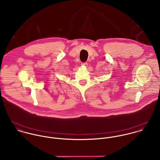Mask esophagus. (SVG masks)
Returning a JSON list of instances; mask_svg holds the SVG:
<instances>
[{
  "label": "esophagus",
  "instance_id": "esophagus-1",
  "mask_svg": "<svg viewBox=\"0 0 160 160\" xmlns=\"http://www.w3.org/2000/svg\"><path fill=\"white\" fill-rule=\"evenodd\" d=\"M81 65L83 66H88V62H82Z\"/></svg>",
  "mask_w": 160,
  "mask_h": 160
}]
</instances>
